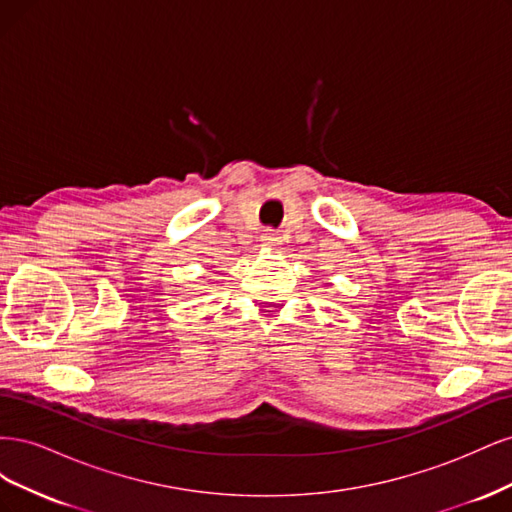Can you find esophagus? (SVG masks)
I'll list each match as a JSON object with an SVG mask.
<instances>
[{
    "mask_svg": "<svg viewBox=\"0 0 512 512\" xmlns=\"http://www.w3.org/2000/svg\"><path fill=\"white\" fill-rule=\"evenodd\" d=\"M280 235H277V232L275 230H271V228H267L265 232H262V243H265V245H277V243H280Z\"/></svg>",
    "mask_w": 512,
    "mask_h": 512,
    "instance_id": "1",
    "label": "esophagus"
}]
</instances>
